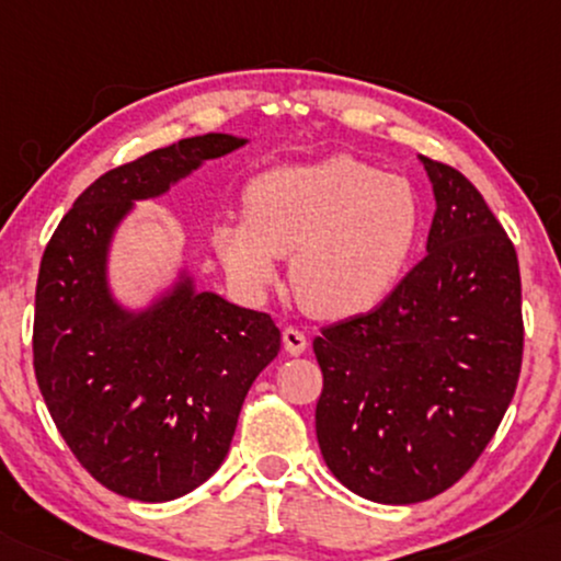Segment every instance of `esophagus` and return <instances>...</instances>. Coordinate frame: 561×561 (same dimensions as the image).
Masks as SVG:
<instances>
[{
    "label": "esophagus",
    "instance_id": "obj_1",
    "mask_svg": "<svg viewBox=\"0 0 561 561\" xmlns=\"http://www.w3.org/2000/svg\"><path fill=\"white\" fill-rule=\"evenodd\" d=\"M282 343H284V351H287L289 356H302L307 348V337L302 330H297V328H284Z\"/></svg>",
    "mask_w": 561,
    "mask_h": 561
}]
</instances>
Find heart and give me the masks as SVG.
Segmentation results:
<instances>
[{"mask_svg": "<svg viewBox=\"0 0 561 561\" xmlns=\"http://www.w3.org/2000/svg\"><path fill=\"white\" fill-rule=\"evenodd\" d=\"M422 201L401 175L351 154L289 164L247 187V218L213 226V249L236 284L262 291L279 256L299 302L320 318H353L389 297L422 233Z\"/></svg>", "mask_w": 561, "mask_h": 561, "instance_id": "b5f03b06", "label": "heart"}]
</instances>
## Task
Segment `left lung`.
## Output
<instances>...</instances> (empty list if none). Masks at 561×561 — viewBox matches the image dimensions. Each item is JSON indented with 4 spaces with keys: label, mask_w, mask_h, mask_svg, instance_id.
I'll return each mask as SVG.
<instances>
[{
    "label": "left lung",
    "mask_w": 561,
    "mask_h": 561,
    "mask_svg": "<svg viewBox=\"0 0 561 561\" xmlns=\"http://www.w3.org/2000/svg\"><path fill=\"white\" fill-rule=\"evenodd\" d=\"M420 160L437 201L427 256L312 343L320 453L348 491L389 506L435 499L476 465L524 356L514 243L462 172Z\"/></svg>",
    "instance_id": "obj_1"
}]
</instances>
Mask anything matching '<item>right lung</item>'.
<instances>
[{
	"instance_id": "obj_1",
	"label": "right lung",
	"mask_w": 561,
	"mask_h": 561,
	"mask_svg": "<svg viewBox=\"0 0 561 561\" xmlns=\"http://www.w3.org/2000/svg\"><path fill=\"white\" fill-rule=\"evenodd\" d=\"M247 145L203 134L108 170L78 195L45 247L35 289V378L78 462L124 499L162 503L205 483L226 460L243 399L277 358L266 312L198 291L180 274L131 312L108 289L116 226L137 201Z\"/></svg>"
}]
</instances>
